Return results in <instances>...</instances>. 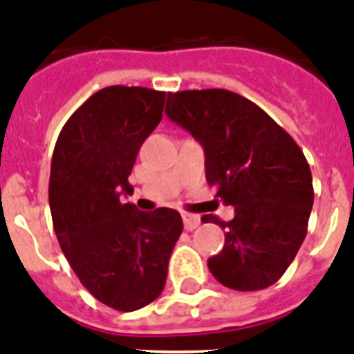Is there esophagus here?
Wrapping results in <instances>:
<instances>
[{"label": "esophagus", "instance_id": "esophagus-1", "mask_svg": "<svg viewBox=\"0 0 354 354\" xmlns=\"http://www.w3.org/2000/svg\"><path fill=\"white\" fill-rule=\"evenodd\" d=\"M200 216H192V214H185L183 216V225H185V230H194V228L200 227Z\"/></svg>", "mask_w": 354, "mask_h": 354}]
</instances>
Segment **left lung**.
<instances>
[{"instance_id": "left-lung-1", "label": "left lung", "mask_w": 354, "mask_h": 354, "mask_svg": "<svg viewBox=\"0 0 354 354\" xmlns=\"http://www.w3.org/2000/svg\"><path fill=\"white\" fill-rule=\"evenodd\" d=\"M165 113L203 145L207 183L236 210L232 221L201 218L225 228L223 250L209 259L212 275L237 292L277 283L304 241L313 207L301 147L268 113L234 91L169 93Z\"/></svg>"}]
</instances>
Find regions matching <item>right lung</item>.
<instances>
[{"instance_id":"right-lung-1","label":"right lung","mask_w":354,"mask_h":354,"mask_svg":"<svg viewBox=\"0 0 354 354\" xmlns=\"http://www.w3.org/2000/svg\"><path fill=\"white\" fill-rule=\"evenodd\" d=\"M165 91L109 86L91 95L59 133L50 169L53 230L82 286L117 311L162 293L183 230L172 209L124 203L136 154L162 120Z\"/></svg>"}]
</instances>
